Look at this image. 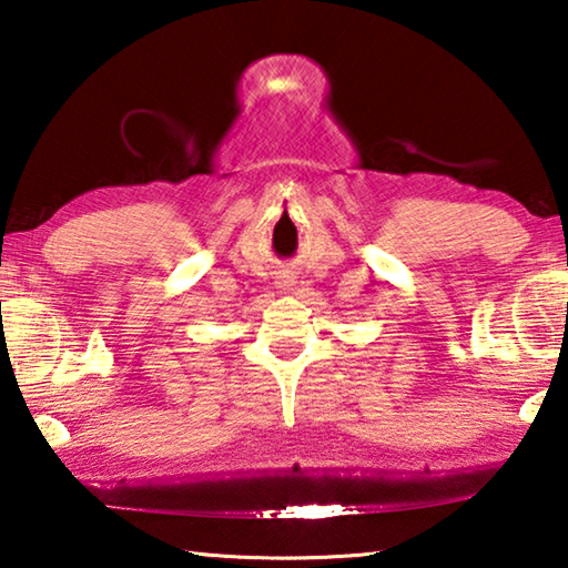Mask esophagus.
Masks as SVG:
<instances>
[{
  "mask_svg": "<svg viewBox=\"0 0 568 568\" xmlns=\"http://www.w3.org/2000/svg\"><path fill=\"white\" fill-rule=\"evenodd\" d=\"M281 285H283V291H287V287H291V285H293V281H291V275H285V277H283V281H281Z\"/></svg>",
  "mask_w": 568,
  "mask_h": 568,
  "instance_id": "1",
  "label": "esophagus"
}]
</instances>
